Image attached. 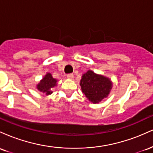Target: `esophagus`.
<instances>
[{
	"instance_id": "esophagus-1",
	"label": "esophagus",
	"mask_w": 153,
	"mask_h": 153,
	"mask_svg": "<svg viewBox=\"0 0 153 153\" xmlns=\"http://www.w3.org/2000/svg\"><path fill=\"white\" fill-rule=\"evenodd\" d=\"M67 78H68V79H71V80H72V79H73V78H74V76H73V74L71 73V74L67 75Z\"/></svg>"
}]
</instances>
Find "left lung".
<instances>
[{
  "label": "left lung",
  "instance_id": "left-lung-1",
  "mask_svg": "<svg viewBox=\"0 0 153 153\" xmlns=\"http://www.w3.org/2000/svg\"><path fill=\"white\" fill-rule=\"evenodd\" d=\"M80 85L82 92L93 103H99L109 94L112 82L109 78L88 71L82 75Z\"/></svg>",
  "mask_w": 153,
  "mask_h": 153
}]
</instances>
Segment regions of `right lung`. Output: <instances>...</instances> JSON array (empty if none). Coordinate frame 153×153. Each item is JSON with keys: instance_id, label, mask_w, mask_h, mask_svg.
Instances as JSON below:
<instances>
[{"instance_id": "obj_1", "label": "right lung", "mask_w": 153, "mask_h": 153, "mask_svg": "<svg viewBox=\"0 0 153 153\" xmlns=\"http://www.w3.org/2000/svg\"><path fill=\"white\" fill-rule=\"evenodd\" d=\"M57 80L53 78L51 73H47L42 80H40L36 85V88L40 92L45 93L46 95L52 94V88L57 85Z\"/></svg>"}]
</instances>
